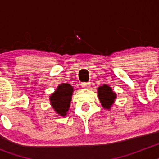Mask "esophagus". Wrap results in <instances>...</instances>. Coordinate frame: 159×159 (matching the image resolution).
I'll return each mask as SVG.
<instances>
[{
    "label": "esophagus",
    "instance_id": "1",
    "mask_svg": "<svg viewBox=\"0 0 159 159\" xmlns=\"http://www.w3.org/2000/svg\"><path fill=\"white\" fill-rule=\"evenodd\" d=\"M82 87L84 88H88L90 87V85H91V83L90 82H84V83H82Z\"/></svg>",
    "mask_w": 159,
    "mask_h": 159
}]
</instances>
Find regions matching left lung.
Returning a JSON list of instances; mask_svg holds the SVG:
<instances>
[{
	"instance_id": "1",
	"label": "left lung",
	"mask_w": 159,
	"mask_h": 159,
	"mask_svg": "<svg viewBox=\"0 0 159 159\" xmlns=\"http://www.w3.org/2000/svg\"><path fill=\"white\" fill-rule=\"evenodd\" d=\"M98 96L102 106L107 109L111 107L114 100L116 98V95L112 92L111 88L105 84L98 88Z\"/></svg>"
}]
</instances>
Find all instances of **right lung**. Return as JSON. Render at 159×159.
<instances>
[{
    "instance_id": "add662e5",
    "label": "right lung",
    "mask_w": 159,
    "mask_h": 159,
    "mask_svg": "<svg viewBox=\"0 0 159 159\" xmlns=\"http://www.w3.org/2000/svg\"><path fill=\"white\" fill-rule=\"evenodd\" d=\"M73 88L68 84L58 86L56 92L50 96L51 104L54 110L61 116H64L69 109Z\"/></svg>"
}]
</instances>
